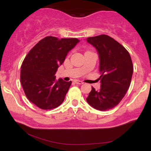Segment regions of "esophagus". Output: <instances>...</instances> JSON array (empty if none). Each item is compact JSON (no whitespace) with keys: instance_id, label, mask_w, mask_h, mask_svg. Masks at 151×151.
Returning <instances> with one entry per match:
<instances>
[{"instance_id":"1","label":"esophagus","mask_w":151,"mask_h":151,"mask_svg":"<svg viewBox=\"0 0 151 151\" xmlns=\"http://www.w3.org/2000/svg\"><path fill=\"white\" fill-rule=\"evenodd\" d=\"M74 82L76 83V84H83V82L81 81H80V80H75L74 81Z\"/></svg>"}]
</instances>
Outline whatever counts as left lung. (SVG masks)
I'll use <instances>...</instances> for the list:
<instances>
[{
	"instance_id": "1",
	"label": "left lung",
	"mask_w": 151,
	"mask_h": 151,
	"mask_svg": "<svg viewBox=\"0 0 151 151\" xmlns=\"http://www.w3.org/2000/svg\"><path fill=\"white\" fill-rule=\"evenodd\" d=\"M86 41L98 52L101 84L99 90L91 87L86 101L104 111L119 104L127 92L133 72L132 60L126 48L106 35L88 37Z\"/></svg>"
}]
</instances>
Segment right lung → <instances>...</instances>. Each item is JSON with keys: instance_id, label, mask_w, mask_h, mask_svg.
Wrapping results in <instances>:
<instances>
[{"instance_id": "obj_1", "label": "right lung", "mask_w": 151, "mask_h": 151, "mask_svg": "<svg viewBox=\"0 0 151 151\" xmlns=\"http://www.w3.org/2000/svg\"><path fill=\"white\" fill-rule=\"evenodd\" d=\"M79 42L77 38L47 36L39 41L24 59L20 82L29 101L40 109L57 108L65 100L72 81L57 80L55 74L67 53Z\"/></svg>"}]
</instances>
